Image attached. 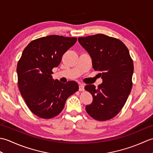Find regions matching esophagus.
<instances>
[{
    "instance_id": "34e87169",
    "label": "esophagus",
    "mask_w": 153,
    "mask_h": 153,
    "mask_svg": "<svg viewBox=\"0 0 153 153\" xmlns=\"http://www.w3.org/2000/svg\"><path fill=\"white\" fill-rule=\"evenodd\" d=\"M79 90L80 91H84V85H83V84H79Z\"/></svg>"
}]
</instances>
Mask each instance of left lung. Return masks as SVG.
Segmentation results:
<instances>
[{
  "label": "left lung",
  "mask_w": 153,
  "mask_h": 153,
  "mask_svg": "<svg viewBox=\"0 0 153 153\" xmlns=\"http://www.w3.org/2000/svg\"><path fill=\"white\" fill-rule=\"evenodd\" d=\"M78 41L102 79L97 88L94 85L85 87L93 99L86 111L99 121L111 119L124 106L132 88L134 63L129 51L120 40L104 34L79 37Z\"/></svg>",
  "instance_id": "obj_1"
}]
</instances>
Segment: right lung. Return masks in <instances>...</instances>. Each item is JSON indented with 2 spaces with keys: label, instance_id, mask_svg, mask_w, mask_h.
Segmentation results:
<instances>
[{
  "label": "right lung",
  "instance_id": "right-lung-1",
  "mask_svg": "<svg viewBox=\"0 0 153 153\" xmlns=\"http://www.w3.org/2000/svg\"><path fill=\"white\" fill-rule=\"evenodd\" d=\"M76 37L49 35L32 41L17 65L19 91L34 114L48 119L62 112L67 99L79 89L77 83H62L51 76L62 55L76 43Z\"/></svg>",
  "mask_w": 153,
  "mask_h": 153
}]
</instances>
